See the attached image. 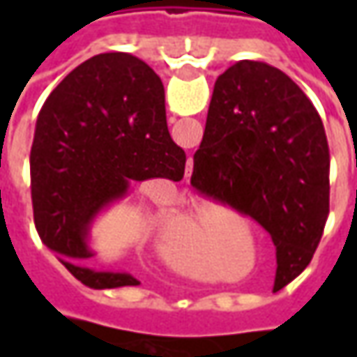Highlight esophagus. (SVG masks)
I'll return each instance as SVG.
<instances>
[{"label":"esophagus","instance_id":"34e87169","mask_svg":"<svg viewBox=\"0 0 357 357\" xmlns=\"http://www.w3.org/2000/svg\"><path fill=\"white\" fill-rule=\"evenodd\" d=\"M190 165H192V160H190Z\"/></svg>","mask_w":357,"mask_h":357}]
</instances>
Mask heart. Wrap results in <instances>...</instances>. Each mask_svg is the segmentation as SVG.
I'll return each instance as SVG.
<instances>
[{
    "label": "heart",
    "instance_id": "1",
    "mask_svg": "<svg viewBox=\"0 0 357 357\" xmlns=\"http://www.w3.org/2000/svg\"><path fill=\"white\" fill-rule=\"evenodd\" d=\"M213 228H214L213 220H208L206 216H202L199 225H195V222H186L185 236L192 246H206V240H208V234H211V230H213Z\"/></svg>",
    "mask_w": 357,
    "mask_h": 357
}]
</instances>
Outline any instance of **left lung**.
I'll return each instance as SVG.
<instances>
[{
  "instance_id": "1",
  "label": "left lung",
  "mask_w": 357,
  "mask_h": 357,
  "mask_svg": "<svg viewBox=\"0 0 357 357\" xmlns=\"http://www.w3.org/2000/svg\"><path fill=\"white\" fill-rule=\"evenodd\" d=\"M190 185L266 228L280 290L308 266L330 213L322 119L280 69L238 61L216 79Z\"/></svg>"
}]
</instances>
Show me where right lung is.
Wrapping results in <instances>:
<instances>
[{"mask_svg":"<svg viewBox=\"0 0 357 357\" xmlns=\"http://www.w3.org/2000/svg\"><path fill=\"white\" fill-rule=\"evenodd\" d=\"M185 151L171 139L160 77L130 53H99L51 91L31 146L37 232L77 280L91 288L139 284L129 272L85 266L91 228L130 186L181 181Z\"/></svg>","mask_w":357,"mask_h":357,"instance_id":"1","label":"right lung"}]
</instances>
